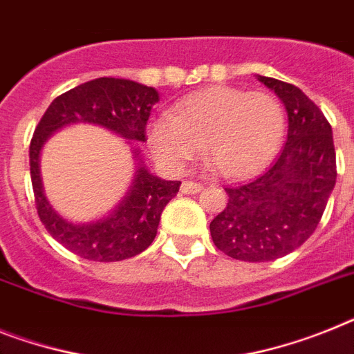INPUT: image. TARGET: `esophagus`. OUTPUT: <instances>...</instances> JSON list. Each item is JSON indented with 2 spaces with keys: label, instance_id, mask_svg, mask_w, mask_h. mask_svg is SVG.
<instances>
[{
  "label": "esophagus",
  "instance_id": "esophagus-1",
  "mask_svg": "<svg viewBox=\"0 0 354 354\" xmlns=\"http://www.w3.org/2000/svg\"><path fill=\"white\" fill-rule=\"evenodd\" d=\"M203 189L201 183H196V182H183L182 183V192L183 194H196V192H200Z\"/></svg>",
  "mask_w": 354,
  "mask_h": 354
}]
</instances>
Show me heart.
Returning a JSON list of instances; mask_svg holds the SVG:
<instances>
[{
	"label": "heart",
	"mask_w": 354,
	"mask_h": 354,
	"mask_svg": "<svg viewBox=\"0 0 354 354\" xmlns=\"http://www.w3.org/2000/svg\"><path fill=\"white\" fill-rule=\"evenodd\" d=\"M286 129L281 100L266 91L212 86L176 104L171 117L151 124L154 154L183 167L203 147L210 167L227 178L250 176L277 153Z\"/></svg>",
	"instance_id": "b5f03b06"
}]
</instances>
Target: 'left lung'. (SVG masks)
I'll use <instances>...</instances> for the list:
<instances>
[{"label": "left lung", "mask_w": 354, "mask_h": 354, "mask_svg": "<svg viewBox=\"0 0 354 354\" xmlns=\"http://www.w3.org/2000/svg\"><path fill=\"white\" fill-rule=\"evenodd\" d=\"M288 111V140L263 174L225 187L227 207L210 221L218 250L266 263L297 250L315 232L337 182L333 133L319 106L297 86L257 75Z\"/></svg>", "instance_id": "1"}]
</instances>
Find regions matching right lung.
I'll use <instances>...</instances> for the list:
<instances>
[{"instance_id":"right-lung-1","label":"right lung","mask_w":354,"mask_h":354,"mask_svg":"<svg viewBox=\"0 0 354 354\" xmlns=\"http://www.w3.org/2000/svg\"><path fill=\"white\" fill-rule=\"evenodd\" d=\"M158 91L127 79L100 77L59 95L44 111L30 142V178L35 209L44 228L64 248L88 261L113 263L135 257L153 243L165 205L176 196L182 182L153 176L138 162L133 185L108 218L93 223L62 219L44 198L39 176V153L53 131L68 124H97L127 140L145 142V126ZM138 158V151H135Z\"/></svg>"}]
</instances>
